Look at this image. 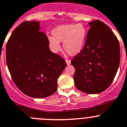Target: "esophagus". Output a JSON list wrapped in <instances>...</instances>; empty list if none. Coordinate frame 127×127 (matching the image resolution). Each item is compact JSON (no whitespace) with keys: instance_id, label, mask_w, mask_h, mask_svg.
I'll list each match as a JSON object with an SVG mask.
<instances>
[{"instance_id":"esophagus-1","label":"esophagus","mask_w":127,"mask_h":127,"mask_svg":"<svg viewBox=\"0 0 127 127\" xmlns=\"http://www.w3.org/2000/svg\"><path fill=\"white\" fill-rule=\"evenodd\" d=\"M65 61H66V64L68 65H69L71 64V61H70V60H69V59H66V60H65Z\"/></svg>"}]
</instances>
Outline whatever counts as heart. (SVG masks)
I'll return each mask as SVG.
<instances>
[{"mask_svg": "<svg viewBox=\"0 0 127 127\" xmlns=\"http://www.w3.org/2000/svg\"><path fill=\"white\" fill-rule=\"evenodd\" d=\"M53 37H48V44L54 52L61 49L60 42L63 43L64 51L70 56L78 54L83 47L86 30L82 24H66L58 26L52 32Z\"/></svg>", "mask_w": 127, "mask_h": 127, "instance_id": "1", "label": "heart"}]
</instances>
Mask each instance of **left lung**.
Returning a JSON list of instances; mask_svg holds the SVG:
<instances>
[{
    "label": "left lung",
    "mask_w": 127,
    "mask_h": 127,
    "mask_svg": "<svg viewBox=\"0 0 127 127\" xmlns=\"http://www.w3.org/2000/svg\"><path fill=\"white\" fill-rule=\"evenodd\" d=\"M90 30L82 50L73 57L71 64L76 88L88 94L107 89L116 74L120 61L118 39L106 24L96 20L89 23Z\"/></svg>",
    "instance_id": "1"
}]
</instances>
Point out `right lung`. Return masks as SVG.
<instances>
[{
  "label": "right lung",
  "mask_w": 127,
  "mask_h": 127,
  "mask_svg": "<svg viewBox=\"0 0 127 127\" xmlns=\"http://www.w3.org/2000/svg\"><path fill=\"white\" fill-rule=\"evenodd\" d=\"M36 21L21 23L9 38L5 55L7 68L18 88L29 96L42 98L54 94L57 79L66 66L53 53L48 39Z\"/></svg>",
  "instance_id": "1"
}]
</instances>
